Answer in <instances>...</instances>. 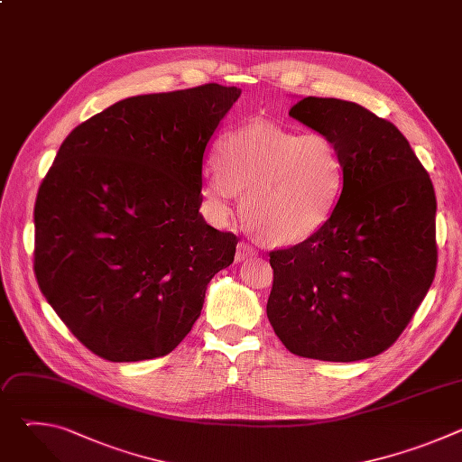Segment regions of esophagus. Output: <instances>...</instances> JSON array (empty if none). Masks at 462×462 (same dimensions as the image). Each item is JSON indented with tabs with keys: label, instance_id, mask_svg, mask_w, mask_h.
I'll return each mask as SVG.
<instances>
[{
	"label": "esophagus",
	"instance_id": "esophagus-1",
	"mask_svg": "<svg viewBox=\"0 0 462 462\" xmlns=\"http://www.w3.org/2000/svg\"><path fill=\"white\" fill-rule=\"evenodd\" d=\"M252 255H255V250L248 245V243H245V241H241L239 245H237V250H236V261H245V259H248V257H252Z\"/></svg>",
	"mask_w": 462,
	"mask_h": 462
}]
</instances>
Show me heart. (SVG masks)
Instances as JSON below:
<instances>
[{
  "label": "heart",
  "instance_id": "obj_1",
  "mask_svg": "<svg viewBox=\"0 0 462 462\" xmlns=\"http://www.w3.org/2000/svg\"><path fill=\"white\" fill-rule=\"evenodd\" d=\"M217 161L219 168L207 171L201 186L207 212L226 221L236 193H245L248 228L273 246H296L316 236L344 191L342 153L321 134L252 122L225 135Z\"/></svg>",
  "mask_w": 462,
  "mask_h": 462
}]
</instances>
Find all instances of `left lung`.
Segmentation results:
<instances>
[{
	"mask_svg": "<svg viewBox=\"0 0 462 462\" xmlns=\"http://www.w3.org/2000/svg\"><path fill=\"white\" fill-rule=\"evenodd\" d=\"M289 115L338 146L346 182L316 236L271 252L269 321L303 358L376 356L401 337L435 278L433 184L401 131L355 102L307 97Z\"/></svg>",
	"mask_w": 462,
	"mask_h": 462,
	"instance_id": "8db88e82",
	"label": "left lung"
}]
</instances>
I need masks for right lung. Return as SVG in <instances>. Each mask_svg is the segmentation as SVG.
Instances as JSON below:
<instances>
[{"mask_svg": "<svg viewBox=\"0 0 462 462\" xmlns=\"http://www.w3.org/2000/svg\"><path fill=\"white\" fill-rule=\"evenodd\" d=\"M241 89L120 100L77 125L36 197L34 273L69 331L109 362L171 353L237 237L207 225L203 159Z\"/></svg>", "mask_w": 462, "mask_h": 462, "instance_id": "1", "label": "right lung"}]
</instances>
